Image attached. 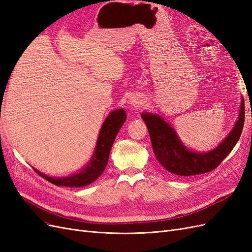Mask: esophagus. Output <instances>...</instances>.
I'll return each mask as SVG.
<instances>
[{"instance_id": "obj_1", "label": "esophagus", "mask_w": 252, "mask_h": 252, "mask_svg": "<svg viewBox=\"0 0 252 252\" xmlns=\"http://www.w3.org/2000/svg\"><path fill=\"white\" fill-rule=\"evenodd\" d=\"M143 103H144L143 99L141 97H138V96H132V97H130V99H129L130 105H131L132 107H135V108L142 107Z\"/></svg>"}]
</instances>
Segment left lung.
Returning <instances> with one entry per match:
<instances>
[{
	"label": "left lung",
	"mask_w": 252,
	"mask_h": 252,
	"mask_svg": "<svg viewBox=\"0 0 252 252\" xmlns=\"http://www.w3.org/2000/svg\"><path fill=\"white\" fill-rule=\"evenodd\" d=\"M142 119L148 128L153 152L162 168L178 176H192L213 171L226 158L241 136L245 121V106L242 98L237 123L222 143L209 152H194L181 143L169 123L154 114L144 112Z\"/></svg>",
	"instance_id": "8db88e82"
}]
</instances>
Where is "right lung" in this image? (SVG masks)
<instances>
[{"label": "right lung", "instance_id": "obj_1", "mask_svg": "<svg viewBox=\"0 0 252 252\" xmlns=\"http://www.w3.org/2000/svg\"><path fill=\"white\" fill-rule=\"evenodd\" d=\"M126 121V112L123 108L116 109L104 121L101 127L98 141L94 149V155L88 166L83 168L80 172L75 173L73 175L66 177H49L38 170L34 169L39 176L43 177L58 187H70V188H80L89 186L96 180L107 166L109 158V152L111 146L115 142V138Z\"/></svg>", "mask_w": 252, "mask_h": 252}]
</instances>
